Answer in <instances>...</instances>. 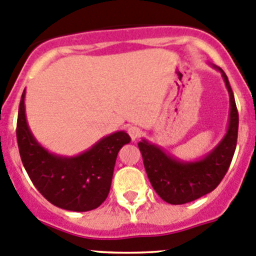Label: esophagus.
<instances>
[{"label":"esophagus","instance_id":"34e87169","mask_svg":"<svg viewBox=\"0 0 256 256\" xmlns=\"http://www.w3.org/2000/svg\"><path fill=\"white\" fill-rule=\"evenodd\" d=\"M128 134L130 136L132 140H136L138 137H140V128L134 126H128Z\"/></svg>","mask_w":256,"mask_h":256}]
</instances>
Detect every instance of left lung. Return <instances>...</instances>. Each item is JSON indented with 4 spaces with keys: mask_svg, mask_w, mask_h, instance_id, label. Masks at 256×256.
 <instances>
[{
    "mask_svg": "<svg viewBox=\"0 0 256 256\" xmlns=\"http://www.w3.org/2000/svg\"><path fill=\"white\" fill-rule=\"evenodd\" d=\"M214 68L220 70L230 96V120L222 140L206 157L196 162L176 160L146 140L138 143L150 184L158 196L171 205L191 202L214 191L225 177L235 153L239 113L228 76L222 69Z\"/></svg>",
    "mask_w": 256,
    "mask_h": 256,
    "instance_id": "left-lung-1",
    "label": "left lung"
}]
</instances>
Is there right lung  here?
<instances>
[{
	"mask_svg": "<svg viewBox=\"0 0 256 256\" xmlns=\"http://www.w3.org/2000/svg\"><path fill=\"white\" fill-rule=\"evenodd\" d=\"M17 144L28 177L48 202L69 211L94 210L108 197L119 150L130 142L124 130L102 138L75 157L46 150L34 138L25 114V90L17 116Z\"/></svg>",
	"mask_w": 256,
	"mask_h": 256,
	"instance_id": "obj_1",
	"label": "right lung"
}]
</instances>
